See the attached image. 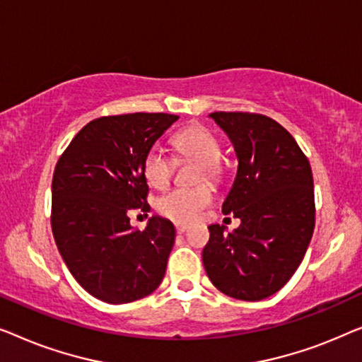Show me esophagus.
Returning a JSON list of instances; mask_svg holds the SVG:
<instances>
[{
  "instance_id": "1",
  "label": "esophagus",
  "mask_w": 362,
  "mask_h": 362,
  "mask_svg": "<svg viewBox=\"0 0 362 362\" xmlns=\"http://www.w3.org/2000/svg\"><path fill=\"white\" fill-rule=\"evenodd\" d=\"M187 225H175V230H177V233L179 234H182V233H185L187 231Z\"/></svg>"
}]
</instances>
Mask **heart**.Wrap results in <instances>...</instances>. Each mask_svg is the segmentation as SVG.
Masks as SVG:
<instances>
[{
	"mask_svg": "<svg viewBox=\"0 0 362 362\" xmlns=\"http://www.w3.org/2000/svg\"><path fill=\"white\" fill-rule=\"evenodd\" d=\"M175 151L182 157L197 160L203 172L198 179L216 180L220 177L218 162L221 159V144L218 137L205 126H190L177 132L172 139ZM142 172L146 180L156 188H164L174 172V160L160 147H151L142 162ZM213 202V192L208 185L193 188H174L157 198L156 210L162 216L177 223H188L200 215Z\"/></svg>",
	"mask_w": 362,
	"mask_h": 362,
	"instance_id": "1",
	"label": "heart"
}]
</instances>
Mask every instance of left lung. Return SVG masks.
Listing matches in <instances>:
<instances>
[{
    "instance_id": "obj_1",
    "label": "left lung",
    "mask_w": 362,
    "mask_h": 362,
    "mask_svg": "<svg viewBox=\"0 0 362 362\" xmlns=\"http://www.w3.org/2000/svg\"><path fill=\"white\" fill-rule=\"evenodd\" d=\"M234 147L238 170L223 213L234 231L210 225L203 266L233 298L257 302L279 292L303 261L315 228L312 167L287 129L262 115L211 113Z\"/></svg>"
}]
</instances>
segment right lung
Listing matches in <instances>:
<instances>
[{"label":"right lung","mask_w":362,"mask_h":362,"mask_svg":"<svg viewBox=\"0 0 362 362\" xmlns=\"http://www.w3.org/2000/svg\"><path fill=\"white\" fill-rule=\"evenodd\" d=\"M179 116L134 113L90 121L60 157L52 179V233L65 266L90 295L129 303L154 292L175 243L172 221L144 231L131 210L149 211L142 162Z\"/></svg>","instance_id":"right-lung-1"}]
</instances>
